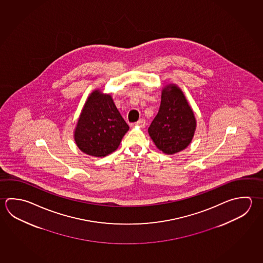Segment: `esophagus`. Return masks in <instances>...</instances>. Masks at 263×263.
Returning a JSON list of instances; mask_svg holds the SVG:
<instances>
[{"label":"esophagus","mask_w":263,"mask_h":263,"mask_svg":"<svg viewBox=\"0 0 263 263\" xmlns=\"http://www.w3.org/2000/svg\"><path fill=\"white\" fill-rule=\"evenodd\" d=\"M135 125H137V126H139V127H141V128H144L145 127V120H139L136 123H135Z\"/></svg>","instance_id":"34e87169"}]
</instances>
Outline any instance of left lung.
Segmentation results:
<instances>
[{
    "label": "left lung",
    "mask_w": 263,
    "mask_h": 263,
    "mask_svg": "<svg viewBox=\"0 0 263 263\" xmlns=\"http://www.w3.org/2000/svg\"><path fill=\"white\" fill-rule=\"evenodd\" d=\"M196 129V117L183 91L174 83L165 85L158 114L148 128L156 146L167 155L178 153L191 143Z\"/></svg>",
    "instance_id": "8db88e82"
}]
</instances>
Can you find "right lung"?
I'll return each mask as SVG.
<instances>
[{
    "instance_id": "obj_1",
    "label": "right lung",
    "mask_w": 263,
    "mask_h": 263,
    "mask_svg": "<svg viewBox=\"0 0 263 263\" xmlns=\"http://www.w3.org/2000/svg\"><path fill=\"white\" fill-rule=\"evenodd\" d=\"M129 126L109 93L93 90L88 96L74 129L77 146L91 157L103 158L120 146Z\"/></svg>"
}]
</instances>
